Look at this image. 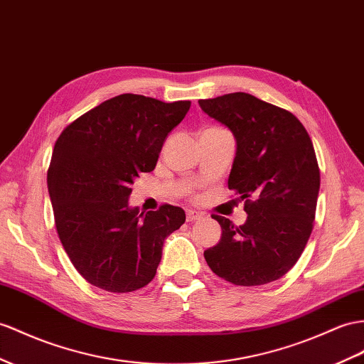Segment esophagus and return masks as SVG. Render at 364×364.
<instances>
[{
  "label": "esophagus",
  "instance_id": "obj_1",
  "mask_svg": "<svg viewBox=\"0 0 364 364\" xmlns=\"http://www.w3.org/2000/svg\"><path fill=\"white\" fill-rule=\"evenodd\" d=\"M201 217H203L201 212H197V210H193V209H188V210H186V220L191 221V223L200 220Z\"/></svg>",
  "mask_w": 364,
  "mask_h": 364
}]
</instances>
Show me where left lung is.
<instances>
[{"label":"left lung","instance_id":"8db88e82","mask_svg":"<svg viewBox=\"0 0 364 364\" xmlns=\"http://www.w3.org/2000/svg\"><path fill=\"white\" fill-rule=\"evenodd\" d=\"M198 105L235 138L228 186L247 213L241 226L212 215L223 234L204 258L213 274L237 286L275 282L296 263L312 232L320 171L311 136L291 112L250 93Z\"/></svg>","mask_w":364,"mask_h":364}]
</instances>
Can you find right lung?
I'll return each instance as SVG.
<instances>
[{
    "mask_svg": "<svg viewBox=\"0 0 364 364\" xmlns=\"http://www.w3.org/2000/svg\"><path fill=\"white\" fill-rule=\"evenodd\" d=\"M191 101L123 93L73 121L58 136L48 188L58 237L93 286L132 292L152 282L164 240L186 221L181 208L139 212L129 204L141 172L155 169L167 135Z\"/></svg>",
    "mask_w": 364,
    "mask_h": 364,
    "instance_id": "add662e5",
    "label": "right lung"
}]
</instances>
